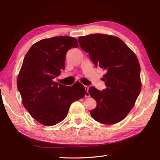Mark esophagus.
I'll list each match as a JSON object with an SVG mask.
<instances>
[{
  "label": "esophagus",
  "mask_w": 160,
  "mask_h": 160,
  "mask_svg": "<svg viewBox=\"0 0 160 160\" xmlns=\"http://www.w3.org/2000/svg\"><path fill=\"white\" fill-rule=\"evenodd\" d=\"M89 88V86H87V85L85 86V91H86V93H85V96H86V97H89V96H90V95H89V92H88Z\"/></svg>",
  "instance_id": "esophagus-1"
}]
</instances>
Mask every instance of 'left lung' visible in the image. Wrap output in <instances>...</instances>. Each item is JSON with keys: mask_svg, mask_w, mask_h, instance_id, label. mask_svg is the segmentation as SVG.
<instances>
[{"mask_svg": "<svg viewBox=\"0 0 160 160\" xmlns=\"http://www.w3.org/2000/svg\"><path fill=\"white\" fill-rule=\"evenodd\" d=\"M81 48L96 67L105 71L106 89L91 87L89 93L97 102L91 115L97 122L111 125L123 120L141 91L140 66L134 52L119 38L103 34L79 37Z\"/></svg>", "mask_w": 160, "mask_h": 160, "instance_id": "left-lung-1", "label": "left lung"}]
</instances>
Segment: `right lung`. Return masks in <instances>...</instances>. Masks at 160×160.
<instances>
[{"instance_id": "right-lung-1", "label": "right lung", "mask_w": 160, "mask_h": 160, "mask_svg": "<svg viewBox=\"0 0 160 160\" xmlns=\"http://www.w3.org/2000/svg\"><path fill=\"white\" fill-rule=\"evenodd\" d=\"M68 36L45 38L35 43L22 62L17 88L24 107L38 122L53 125L63 120L72 102L85 95L84 86H66L53 81L65 69L66 53L78 47Z\"/></svg>"}]
</instances>
